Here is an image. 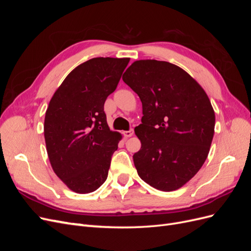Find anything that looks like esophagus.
Instances as JSON below:
<instances>
[{
	"label": "esophagus",
	"mask_w": 251,
	"mask_h": 251,
	"mask_svg": "<svg viewBox=\"0 0 251 251\" xmlns=\"http://www.w3.org/2000/svg\"><path fill=\"white\" fill-rule=\"evenodd\" d=\"M134 135V130H132V128H131V130L130 131H125L124 132V136H125V137L126 138H128V137H132V136Z\"/></svg>",
	"instance_id": "1"
}]
</instances>
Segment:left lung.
I'll use <instances>...</instances> for the list:
<instances>
[{"instance_id": "8db88e82", "label": "left lung", "mask_w": 251, "mask_h": 251, "mask_svg": "<svg viewBox=\"0 0 251 251\" xmlns=\"http://www.w3.org/2000/svg\"><path fill=\"white\" fill-rule=\"evenodd\" d=\"M142 102L133 160L139 177L162 192L176 191L202 168L215 133V111L203 88L180 67L136 60L123 75Z\"/></svg>"}]
</instances>
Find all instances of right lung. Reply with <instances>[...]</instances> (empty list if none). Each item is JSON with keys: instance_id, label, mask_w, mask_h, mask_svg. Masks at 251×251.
<instances>
[{"instance_id": "obj_1", "label": "right lung", "mask_w": 251, "mask_h": 251, "mask_svg": "<svg viewBox=\"0 0 251 251\" xmlns=\"http://www.w3.org/2000/svg\"><path fill=\"white\" fill-rule=\"evenodd\" d=\"M128 62L87 60L68 74L49 102L44 123L48 157L56 176L74 193H92L107 180L123 136L110 130L103 104Z\"/></svg>"}]
</instances>
